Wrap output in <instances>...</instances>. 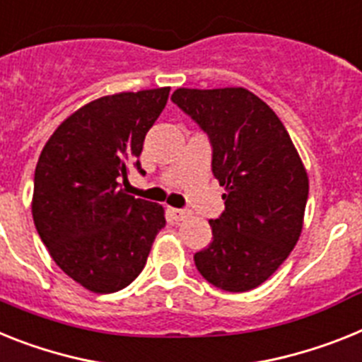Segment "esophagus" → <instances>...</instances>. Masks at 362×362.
I'll use <instances>...</instances> for the list:
<instances>
[{
    "instance_id": "34e87169",
    "label": "esophagus",
    "mask_w": 362,
    "mask_h": 362,
    "mask_svg": "<svg viewBox=\"0 0 362 362\" xmlns=\"http://www.w3.org/2000/svg\"><path fill=\"white\" fill-rule=\"evenodd\" d=\"M169 215H171V218H175V221H184V218L189 217V211H186V209L171 208L169 209Z\"/></svg>"
}]
</instances>
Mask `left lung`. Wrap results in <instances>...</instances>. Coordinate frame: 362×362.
I'll return each mask as SVG.
<instances>
[{
	"mask_svg": "<svg viewBox=\"0 0 362 362\" xmlns=\"http://www.w3.org/2000/svg\"><path fill=\"white\" fill-rule=\"evenodd\" d=\"M171 99L209 136L211 169L226 191L197 269L228 293L256 289L302 233L309 195L302 158L274 110L247 88H178Z\"/></svg>",
	"mask_w": 362,
	"mask_h": 362,
	"instance_id": "obj_1",
	"label": "left lung"
}]
</instances>
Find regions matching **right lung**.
I'll use <instances>...</instances> for the list:
<instances>
[{
  "label": "right lung",
  "instance_id": "obj_1",
  "mask_svg": "<svg viewBox=\"0 0 362 362\" xmlns=\"http://www.w3.org/2000/svg\"><path fill=\"white\" fill-rule=\"evenodd\" d=\"M171 88L121 92L81 106L57 127L35 171L33 221L51 257L84 289L108 294L139 276L158 232L160 204L127 195L145 134Z\"/></svg>",
  "mask_w": 362,
  "mask_h": 362
}]
</instances>
